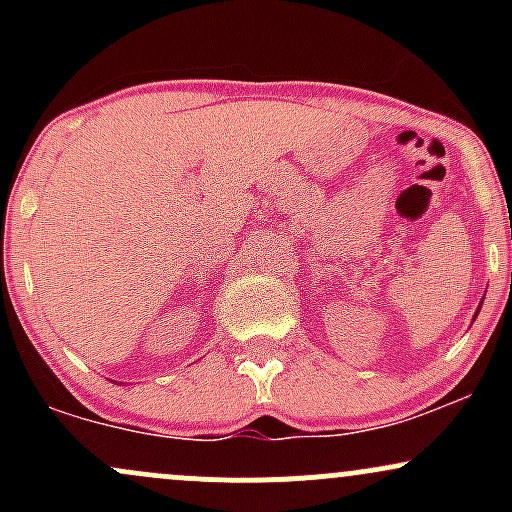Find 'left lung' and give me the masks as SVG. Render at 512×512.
I'll return each instance as SVG.
<instances>
[{"label":"left lung","mask_w":512,"mask_h":512,"mask_svg":"<svg viewBox=\"0 0 512 512\" xmlns=\"http://www.w3.org/2000/svg\"><path fill=\"white\" fill-rule=\"evenodd\" d=\"M479 308H481V305H479ZM479 315V310H477V313H474V317H477Z\"/></svg>","instance_id":"left-lung-1"}]
</instances>
